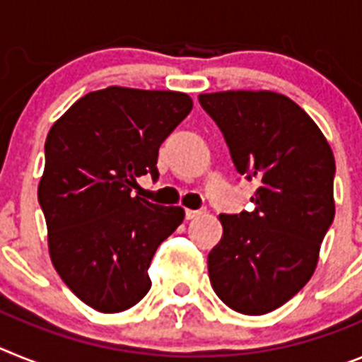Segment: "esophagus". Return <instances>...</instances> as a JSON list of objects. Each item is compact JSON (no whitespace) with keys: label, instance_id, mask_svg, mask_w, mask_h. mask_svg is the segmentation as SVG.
<instances>
[{"label":"esophagus","instance_id":"esophagus-1","mask_svg":"<svg viewBox=\"0 0 362 362\" xmlns=\"http://www.w3.org/2000/svg\"><path fill=\"white\" fill-rule=\"evenodd\" d=\"M204 210H187V219H196V217L203 216Z\"/></svg>","mask_w":362,"mask_h":362}]
</instances>
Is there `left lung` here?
<instances>
[{"label": "left lung", "instance_id": "1", "mask_svg": "<svg viewBox=\"0 0 362 362\" xmlns=\"http://www.w3.org/2000/svg\"><path fill=\"white\" fill-rule=\"evenodd\" d=\"M199 103L239 174L257 181L252 212L219 216L223 238L209 254L210 283L228 308L263 315L315 272L335 216L334 153L312 117L277 92H212Z\"/></svg>", "mask_w": 362, "mask_h": 362}]
</instances>
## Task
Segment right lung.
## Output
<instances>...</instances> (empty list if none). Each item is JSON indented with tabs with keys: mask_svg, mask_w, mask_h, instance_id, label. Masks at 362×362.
<instances>
[{
	"mask_svg": "<svg viewBox=\"0 0 362 362\" xmlns=\"http://www.w3.org/2000/svg\"><path fill=\"white\" fill-rule=\"evenodd\" d=\"M192 107L183 92L108 86L78 99L47 136L37 199L50 259L98 312H123L146 296L153 254L183 223L181 206L130 192L137 177H158L159 146Z\"/></svg>",
	"mask_w": 362,
	"mask_h": 362,
	"instance_id": "obj_1",
	"label": "right lung"
}]
</instances>
